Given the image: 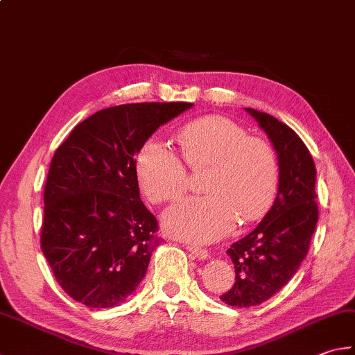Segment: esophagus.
<instances>
[{"instance_id": "esophagus-1", "label": "esophagus", "mask_w": 355, "mask_h": 355, "mask_svg": "<svg viewBox=\"0 0 355 355\" xmlns=\"http://www.w3.org/2000/svg\"><path fill=\"white\" fill-rule=\"evenodd\" d=\"M185 249L189 250L193 257L198 258V259H207L209 258V250L205 249H200V247L195 245V244H185Z\"/></svg>"}]
</instances>
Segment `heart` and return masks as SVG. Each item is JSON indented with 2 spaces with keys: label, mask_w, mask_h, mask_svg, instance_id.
Returning <instances> with one entry per match:
<instances>
[{
  "label": "heart",
  "mask_w": 355,
  "mask_h": 355,
  "mask_svg": "<svg viewBox=\"0 0 355 355\" xmlns=\"http://www.w3.org/2000/svg\"><path fill=\"white\" fill-rule=\"evenodd\" d=\"M179 145L193 170L207 173L205 196L187 198L162 216L165 230L195 243H211L227 235L236 220L249 224L269 210L275 198L279 164L273 146L250 137L243 126L220 116L184 125ZM140 187L156 204L170 202L187 190L184 160L160 139H148L137 155Z\"/></svg>",
  "instance_id": "b5f03b06"
}]
</instances>
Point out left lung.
Here are the masks:
<instances>
[{
  "instance_id": "1",
  "label": "left lung",
  "mask_w": 355,
  "mask_h": 355,
  "mask_svg": "<svg viewBox=\"0 0 355 355\" xmlns=\"http://www.w3.org/2000/svg\"><path fill=\"white\" fill-rule=\"evenodd\" d=\"M244 110L269 137L278 156L279 178L270 210L227 250L235 264L236 282L220 300L235 307L264 303L291 282L307 255L318 220L317 170L303 140L273 116Z\"/></svg>"
}]
</instances>
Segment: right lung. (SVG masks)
Masks as SVG:
<instances>
[{
  "mask_svg": "<svg viewBox=\"0 0 355 355\" xmlns=\"http://www.w3.org/2000/svg\"><path fill=\"white\" fill-rule=\"evenodd\" d=\"M193 103H128L96 112L58 146L44 187L42 250L58 284L92 309L123 303L145 278L157 220L140 200L136 156Z\"/></svg>",
  "mask_w": 355,
  "mask_h": 355,
  "instance_id": "right-lung-1",
  "label": "right lung"
}]
</instances>
